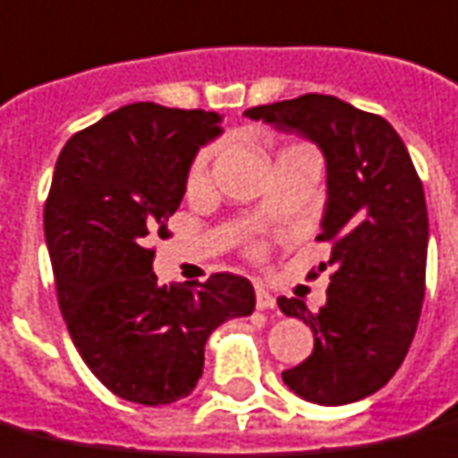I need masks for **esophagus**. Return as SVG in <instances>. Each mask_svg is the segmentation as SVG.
<instances>
[{"mask_svg":"<svg viewBox=\"0 0 458 458\" xmlns=\"http://www.w3.org/2000/svg\"><path fill=\"white\" fill-rule=\"evenodd\" d=\"M257 308L259 310H272V308H276V298L269 291H264L262 286H257Z\"/></svg>","mask_w":458,"mask_h":458,"instance_id":"34e87169","label":"esophagus"}]
</instances>
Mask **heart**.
Segmentation results:
<instances>
[{
  "label": "heart",
  "instance_id": "obj_1",
  "mask_svg": "<svg viewBox=\"0 0 458 458\" xmlns=\"http://www.w3.org/2000/svg\"><path fill=\"white\" fill-rule=\"evenodd\" d=\"M211 155H213V150L201 152V157H199V160H196V165H194V179H199L203 172H206V165H208V160H211Z\"/></svg>",
  "mask_w": 458,
  "mask_h": 458
}]
</instances>
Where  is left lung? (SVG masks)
Returning <instances> with one entry per match:
<instances>
[{"label":"left lung","instance_id":"1","mask_svg":"<svg viewBox=\"0 0 458 458\" xmlns=\"http://www.w3.org/2000/svg\"><path fill=\"white\" fill-rule=\"evenodd\" d=\"M245 116L306 138L325 157L318 240L333 242V276L318 313L301 298L276 301L315 337L313 354L281 378L303 401L357 403L391 381L418 330L428 267L422 182L393 125L337 97L306 94Z\"/></svg>","mask_w":458,"mask_h":458}]
</instances>
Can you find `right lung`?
I'll use <instances>...</instances> for the list:
<instances>
[{"instance_id": "add662e5", "label": "right lung", "mask_w": 458, "mask_h": 458, "mask_svg": "<svg viewBox=\"0 0 458 458\" xmlns=\"http://www.w3.org/2000/svg\"><path fill=\"white\" fill-rule=\"evenodd\" d=\"M220 121L138 101L72 135L55 162L43 225L57 303L84 364L123 401L186 398L213 330L255 310V289L238 274L177 289L152 272L148 242L167 235L196 152L223 133Z\"/></svg>"}]
</instances>
